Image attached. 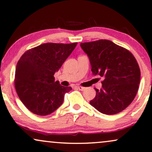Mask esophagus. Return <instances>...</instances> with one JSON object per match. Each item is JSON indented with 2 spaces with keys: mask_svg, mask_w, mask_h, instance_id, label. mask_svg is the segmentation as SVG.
Segmentation results:
<instances>
[{
  "mask_svg": "<svg viewBox=\"0 0 152 152\" xmlns=\"http://www.w3.org/2000/svg\"><path fill=\"white\" fill-rule=\"evenodd\" d=\"M75 88H76L77 89H78V90H81V91H83V90H85V88H84V87L79 86H76V87H75Z\"/></svg>",
  "mask_w": 152,
  "mask_h": 152,
  "instance_id": "1",
  "label": "esophagus"
}]
</instances>
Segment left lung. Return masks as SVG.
I'll use <instances>...</instances> for the list:
<instances>
[{
  "instance_id": "left-lung-1",
  "label": "left lung",
  "mask_w": 152,
  "mask_h": 152,
  "mask_svg": "<svg viewBox=\"0 0 152 152\" xmlns=\"http://www.w3.org/2000/svg\"><path fill=\"white\" fill-rule=\"evenodd\" d=\"M88 56L93 74L104 78L102 88L95 89L96 96L90 104L100 113L115 115L124 110L136 96L140 70L129 50L110 40L80 43Z\"/></svg>"
}]
</instances>
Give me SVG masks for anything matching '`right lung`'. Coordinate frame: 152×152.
<instances>
[{"mask_svg":"<svg viewBox=\"0 0 152 152\" xmlns=\"http://www.w3.org/2000/svg\"><path fill=\"white\" fill-rule=\"evenodd\" d=\"M76 45L77 42L46 43L22 55L16 68L15 86L20 100L30 112L45 116L62 104L65 93L72 89L55 81L53 76Z\"/></svg>","mask_w":152,"mask_h":152,"instance_id":"right-lung-1","label":"right lung"}]
</instances>
